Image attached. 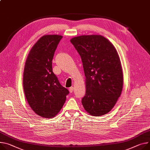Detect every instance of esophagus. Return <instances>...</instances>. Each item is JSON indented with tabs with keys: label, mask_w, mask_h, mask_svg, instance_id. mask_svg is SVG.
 <instances>
[{
	"label": "esophagus",
	"mask_w": 150,
	"mask_h": 150,
	"mask_svg": "<svg viewBox=\"0 0 150 150\" xmlns=\"http://www.w3.org/2000/svg\"><path fill=\"white\" fill-rule=\"evenodd\" d=\"M73 90H74V87H73V86H71V87L69 88V91H70V93H73Z\"/></svg>",
	"instance_id": "obj_1"
}]
</instances>
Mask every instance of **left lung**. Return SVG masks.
Segmentation results:
<instances>
[{"instance_id":"left-lung-1","label":"left lung","mask_w":150,"mask_h":150,"mask_svg":"<svg viewBox=\"0 0 150 150\" xmlns=\"http://www.w3.org/2000/svg\"><path fill=\"white\" fill-rule=\"evenodd\" d=\"M81 57L86 80L82 105L91 115L109 113L120 97L123 73L113 45L101 35H81L70 40Z\"/></svg>"}]
</instances>
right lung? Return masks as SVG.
Returning <instances> with one entry per match:
<instances>
[{
    "instance_id": "1",
    "label": "right lung",
    "mask_w": 150,
    "mask_h": 150,
    "mask_svg": "<svg viewBox=\"0 0 150 150\" xmlns=\"http://www.w3.org/2000/svg\"><path fill=\"white\" fill-rule=\"evenodd\" d=\"M62 36L41 37L30 50L23 73V89L31 109L41 117H55L69 94L52 70L54 52Z\"/></svg>"
}]
</instances>
